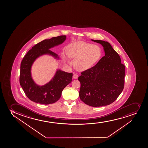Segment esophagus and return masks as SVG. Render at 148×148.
<instances>
[{"label":"esophagus","mask_w":148,"mask_h":148,"mask_svg":"<svg viewBox=\"0 0 148 148\" xmlns=\"http://www.w3.org/2000/svg\"><path fill=\"white\" fill-rule=\"evenodd\" d=\"M73 78L74 79H77L78 78V75L76 73H75V74H74V75L73 76Z\"/></svg>","instance_id":"34e87169"}]
</instances>
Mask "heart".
<instances>
[{
  "label": "heart",
  "instance_id": "b5f03b06",
  "mask_svg": "<svg viewBox=\"0 0 148 148\" xmlns=\"http://www.w3.org/2000/svg\"><path fill=\"white\" fill-rule=\"evenodd\" d=\"M67 56L75 59V66L78 70H85L91 68L100 59L102 55L99 46L84 41H78L70 44L66 49ZM64 57H66L63 54ZM66 62L71 65L69 59Z\"/></svg>",
  "mask_w": 148,
  "mask_h": 148
}]
</instances>
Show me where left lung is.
Returning <instances> with one entry per match:
<instances>
[{"label": "left lung", "instance_id": "obj_1", "mask_svg": "<svg viewBox=\"0 0 148 148\" xmlns=\"http://www.w3.org/2000/svg\"><path fill=\"white\" fill-rule=\"evenodd\" d=\"M91 40L102 45L105 55L94 66L82 72L79 77V98L89 106L102 107L112 103L122 92L125 67L109 42Z\"/></svg>", "mask_w": 148, "mask_h": 148}]
</instances>
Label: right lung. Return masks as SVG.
Masks as SVG:
<instances>
[{"instance_id":"obj_1","label":"right lung","mask_w":148,"mask_h":148,"mask_svg":"<svg viewBox=\"0 0 148 148\" xmlns=\"http://www.w3.org/2000/svg\"><path fill=\"white\" fill-rule=\"evenodd\" d=\"M66 39V36H60L43 40L34 46L21 61L19 83L26 95L30 100L44 105L54 103L60 98L65 86L71 82L72 73H67L60 69H57L51 80L42 86L35 83L31 74L34 62L41 56L47 55L59 60L57 54L50 49L62 44Z\"/></svg>"}]
</instances>
